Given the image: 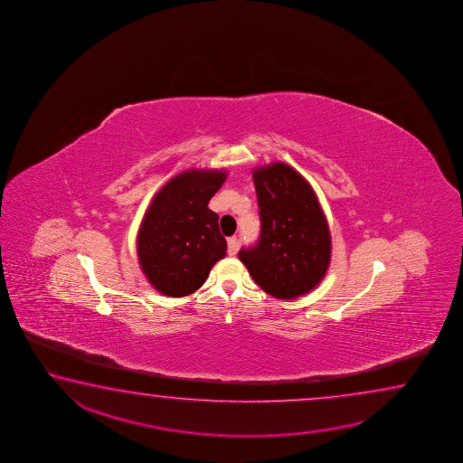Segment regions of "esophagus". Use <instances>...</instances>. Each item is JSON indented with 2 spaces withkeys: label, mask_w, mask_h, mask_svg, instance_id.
Returning a JSON list of instances; mask_svg holds the SVG:
<instances>
[{
  "label": "esophagus",
  "mask_w": 463,
  "mask_h": 463,
  "mask_svg": "<svg viewBox=\"0 0 463 463\" xmlns=\"http://www.w3.org/2000/svg\"><path fill=\"white\" fill-rule=\"evenodd\" d=\"M238 250H240V241H238V238H236V236L228 238V252H230L232 256H235Z\"/></svg>",
  "instance_id": "obj_1"
}]
</instances>
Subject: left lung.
<instances>
[{"label": "left lung", "mask_w": 463, "mask_h": 463, "mask_svg": "<svg viewBox=\"0 0 463 463\" xmlns=\"http://www.w3.org/2000/svg\"><path fill=\"white\" fill-rule=\"evenodd\" d=\"M260 235L238 258L252 280L275 298L291 299L314 290L327 272L330 232L309 183L282 162L252 172Z\"/></svg>", "instance_id": "8db88e82"}]
</instances>
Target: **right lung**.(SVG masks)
<instances>
[{
  "label": "right lung",
  "instance_id": "right-lung-1",
  "mask_svg": "<svg viewBox=\"0 0 463 463\" xmlns=\"http://www.w3.org/2000/svg\"><path fill=\"white\" fill-rule=\"evenodd\" d=\"M225 180V170H186L152 199L137 233V258L162 295L194 293L213 264L227 256L219 215L207 207Z\"/></svg>",
  "mask_w": 463,
  "mask_h": 463
}]
</instances>
